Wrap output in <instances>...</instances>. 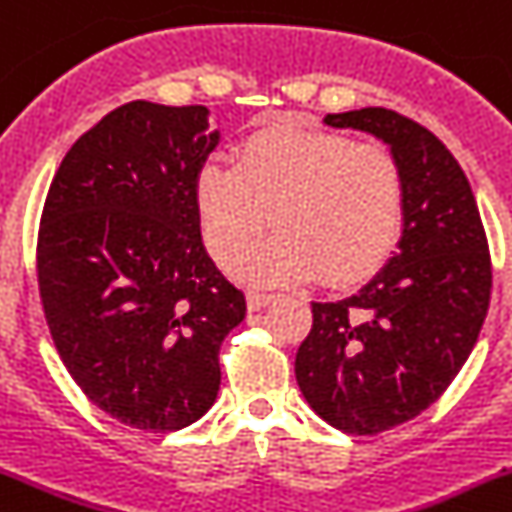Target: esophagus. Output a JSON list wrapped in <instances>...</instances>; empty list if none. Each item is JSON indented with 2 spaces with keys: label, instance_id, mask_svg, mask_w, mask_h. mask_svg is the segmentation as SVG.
Returning <instances> with one entry per match:
<instances>
[{
  "label": "esophagus",
  "instance_id": "obj_1",
  "mask_svg": "<svg viewBox=\"0 0 512 512\" xmlns=\"http://www.w3.org/2000/svg\"><path fill=\"white\" fill-rule=\"evenodd\" d=\"M273 299H276V296L265 294V291H249V294H247V307L252 309V312H255V309L268 307V304L273 302Z\"/></svg>",
  "mask_w": 512,
  "mask_h": 512
}]
</instances>
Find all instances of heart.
Returning <instances> with one entry per match:
<instances>
[{"label": "heart", "instance_id": "heart-1", "mask_svg": "<svg viewBox=\"0 0 512 512\" xmlns=\"http://www.w3.org/2000/svg\"><path fill=\"white\" fill-rule=\"evenodd\" d=\"M192 192L205 244L223 265L271 213L277 234L234 263V276L252 286L304 281L315 270L333 283L364 278L395 247L406 210V176L388 145L296 122L249 135L236 166L200 163Z\"/></svg>", "mask_w": 512, "mask_h": 512}]
</instances>
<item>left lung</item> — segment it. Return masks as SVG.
Returning a JSON list of instances; mask_svg holds the SVG:
<instances>
[{"label":"left lung","instance_id":"left-lung-1","mask_svg":"<svg viewBox=\"0 0 512 512\" xmlns=\"http://www.w3.org/2000/svg\"><path fill=\"white\" fill-rule=\"evenodd\" d=\"M322 122L375 135L406 176L398 249L351 296L312 302L294 362L317 416L377 435L429 409L466 364L492 291L487 234L466 174L427 127L380 106Z\"/></svg>","mask_w":512,"mask_h":512}]
</instances>
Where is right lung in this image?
Returning <instances> with one entry per match:
<instances>
[{
  "label": "right lung",
  "instance_id": "1",
  "mask_svg": "<svg viewBox=\"0 0 512 512\" xmlns=\"http://www.w3.org/2000/svg\"><path fill=\"white\" fill-rule=\"evenodd\" d=\"M205 106L130 101L59 163L38 229V289L72 380L117 422L190 427L216 403L244 294L205 252L195 174L221 135Z\"/></svg>",
  "mask_w": 512,
  "mask_h": 512
}]
</instances>
